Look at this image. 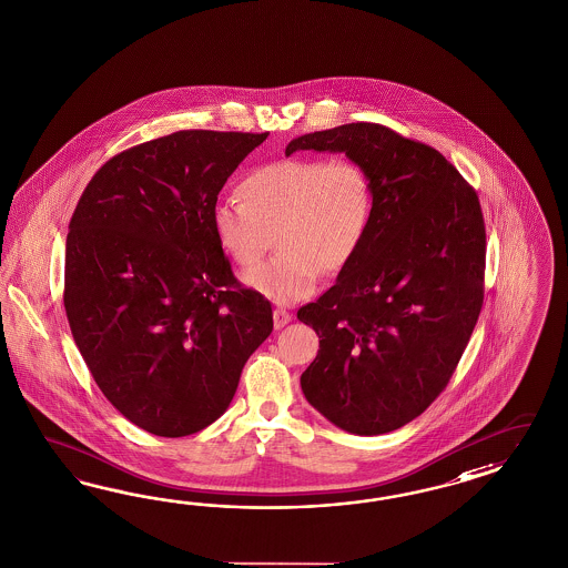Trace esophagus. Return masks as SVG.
Returning <instances> with one entry per match:
<instances>
[{
  "label": "esophagus",
  "instance_id": "1",
  "mask_svg": "<svg viewBox=\"0 0 568 568\" xmlns=\"http://www.w3.org/2000/svg\"><path fill=\"white\" fill-rule=\"evenodd\" d=\"M291 320L292 315L286 308H276V311H274V325H276V329L284 327L286 324H291Z\"/></svg>",
  "mask_w": 568,
  "mask_h": 568
}]
</instances>
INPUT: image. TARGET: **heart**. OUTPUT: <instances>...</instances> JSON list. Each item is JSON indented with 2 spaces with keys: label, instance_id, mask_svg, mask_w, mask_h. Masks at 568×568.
Segmentation results:
<instances>
[{
  "label": "heart",
  "instance_id": "b5f03b06",
  "mask_svg": "<svg viewBox=\"0 0 568 568\" xmlns=\"http://www.w3.org/2000/svg\"><path fill=\"white\" fill-rule=\"evenodd\" d=\"M243 204L215 203V241L243 267L260 263L276 239V257L246 272L243 282L276 303L311 296L325 274L357 257L375 211L365 165L348 158L280 160L251 170L239 184Z\"/></svg>",
  "mask_w": 568,
  "mask_h": 568
}]
</instances>
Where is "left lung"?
Here are the masks:
<instances>
[{
    "label": "left lung",
    "mask_w": 568,
    "mask_h": 568,
    "mask_svg": "<svg viewBox=\"0 0 568 568\" xmlns=\"http://www.w3.org/2000/svg\"><path fill=\"white\" fill-rule=\"evenodd\" d=\"M367 168L372 227L336 284L296 317L320 336L301 375L308 405L348 434L419 417L450 382L484 305L486 226L477 193L434 146L382 124L308 132L286 146Z\"/></svg>",
    "instance_id": "1"
}]
</instances>
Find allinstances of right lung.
Segmentation results:
<instances>
[{
    "label": "right lung",
    "instance_id": "right-lung-1",
    "mask_svg": "<svg viewBox=\"0 0 568 568\" xmlns=\"http://www.w3.org/2000/svg\"><path fill=\"white\" fill-rule=\"evenodd\" d=\"M267 132L180 130L118 153L87 184L65 239L68 324L99 389L153 436L224 415L274 329L211 227L230 174Z\"/></svg>",
    "mask_w": 568,
    "mask_h": 568
}]
</instances>
